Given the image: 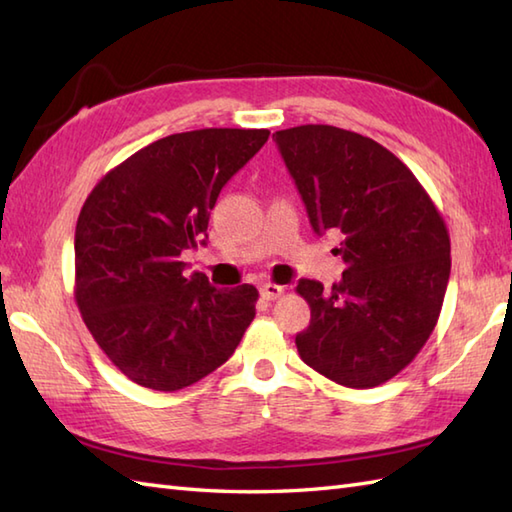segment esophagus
I'll return each mask as SVG.
<instances>
[{
    "label": "esophagus",
    "mask_w": 512,
    "mask_h": 512,
    "mask_svg": "<svg viewBox=\"0 0 512 512\" xmlns=\"http://www.w3.org/2000/svg\"><path fill=\"white\" fill-rule=\"evenodd\" d=\"M259 295H262L266 301H275L277 297L284 295V288L277 284H262L259 286Z\"/></svg>",
    "instance_id": "obj_1"
}]
</instances>
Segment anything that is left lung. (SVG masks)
<instances>
[{"instance_id":"8db88e82","label":"left lung","mask_w":512,"mask_h":512,"mask_svg":"<svg viewBox=\"0 0 512 512\" xmlns=\"http://www.w3.org/2000/svg\"><path fill=\"white\" fill-rule=\"evenodd\" d=\"M314 233L336 231L345 264L323 290L301 279L310 325L303 363L334 383L367 389L402 372L436 328L451 242L436 204L409 167L376 140L332 125L273 134Z\"/></svg>"}]
</instances>
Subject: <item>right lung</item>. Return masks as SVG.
Here are the masks:
<instances>
[{"label": "right lung", "mask_w": 512, "mask_h": 512, "mask_svg": "<svg viewBox=\"0 0 512 512\" xmlns=\"http://www.w3.org/2000/svg\"><path fill=\"white\" fill-rule=\"evenodd\" d=\"M268 129L171 134L107 171L74 233V299L121 372L156 391L198 383L226 363L259 292L184 275L180 255L206 242L224 184L264 147Z\"/></svg>", "instance_id": "right-lung-1"}]
</instances>
